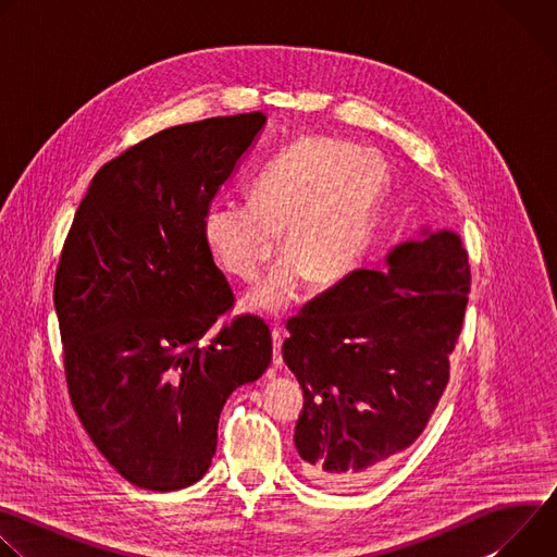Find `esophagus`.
<instances>
[{
  "label": "esophagus",
  "instance_id": "34e87169",
  "mask_svg": "<svg viewBox=\"0 0 557 557\" xmlns=\"http://www.w3.org/2000/svg\"><path fill=\"white\" fill-rule=\"evenodd\" d=\"M271 337H273V363H275V366H282V344H284V335H282V331L275 326L273 333H271Z\"/></svg>",
  "mask_w": 557,
  "mask_h": 557
}]
</instances>
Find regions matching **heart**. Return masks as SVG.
<instances>
[{"label": "heart", "instance_id": "b5f03b06", "mask_svg": "<svg viewBox=\"0 0 557 557\" xmlns=\"http://www.w3.org/2000/svg\"><path fill=\"white\" fill-rule=\"evenodd\" d=\"M389 187V170L374 151L304 136L284 147L258 174L249 200L213 202L202 218V240L233 277L253 282L280 247L282 262L251 293L260 312H282L310 280L342 284L368 253Z\"/></svg>", "mask_w": 557, "mask_h": 557}]
</instances>
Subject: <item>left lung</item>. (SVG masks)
<instances>
[{
    "label": "left lung",
    "instance_id": "8db88e82",
    "mask_svg": "<svg viewBox=\"0 0 557 557\" xmlns=\"http://www.w3.org/2000/svg\"><path fill=\"white\" fill-rule=\"evenodd\" d=\"M350 273L288 320L282 346L304 389L295 447L304 473L352 487L428 428L462 331L469 264L460 237L428 233Z\"/></svg>",
    "mask_w": 557,
    "mask_h": 557
}]
</instances>
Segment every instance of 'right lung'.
<instances>
[{
    "mask_svg": "<svg viewBox=\"0 0 557 557\" xmlns=\"http://www.w3.org/2000/svg\"><path fill=\"white\" fill-rule=\"evenodd\" d=\"M264 123L215 116L127 147L97 172L63 243L54 310L70 401L136 487L198 483L228 394L271 363L260 317L207 337L235 297L202 240L205 211Z\"/></svg>",
    "mask_w": 557,
    "mask_h": 557,
    "instance_id": "1",
    "label": "right lung"
}]
</instances>
